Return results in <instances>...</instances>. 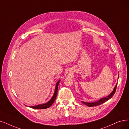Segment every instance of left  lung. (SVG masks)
<instances>
[{
    "mask_svg": "<svg viewBox=\"0 0 129 129\" xmlns=\"http://www.w3.org/2000/svg\"><path fill=\"white\" fill-rule=\"evenodd\" d=\"M117 84H116V86H115L114 89H113V91L111 92V94L109 95L108 96L104 97V98H103V99H101L100 101L96 102H93V103H87V102H82V103H84V104L87 105L89 107H93V106H98V105H100L103 103H104L105 102L107 101L108 100H109L112 97V96H113L115 94V92L116 91V87H117Z\"/></svg>",
    "mask_w": 129,
    "mask_h": 129,
    "instance_id": "left-lung-1",
    "label": "left lung"
}]
</instances>
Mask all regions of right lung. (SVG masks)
I'll list each match as a JSON object with an SVG mask.
<instances>
[{"instance_id":"right-lung-1","label":"right lung","mask_w":129,"mask_h":129,"mask_svg":"<svg viewBox=\"0 0 129 129\" xmlns=\"http://www.w3.org/2000/svg\"><path fill=\"white\" fill-rule=\"evenodd\" d=\"M60 81V80L58 81L57 82V83H56L54 95H53V97H52V99L50 100V101L49 102H48V103H47L44 104H41V105H36V106H30V107L33 108V109H47V108L50 107L51 105L53 104L54 101L55 100L56 95H57V93H58V85H59Z\"/></svg>"}]
</instances>
